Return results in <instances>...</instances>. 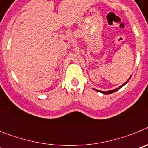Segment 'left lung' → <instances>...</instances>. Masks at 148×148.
Returning <instances> with one entry per match:
<instances>
[{
	"instance_id": "8db88e82",
	"label": "left lung",
	"mask_w": 148,
	"mask_h": 148,
	"mask_svg": "<svg viewBox=\"0 0 148 148\" xmlns=\"http://www.w3.org/2000/svg\"><path fill=\"white\" fill-rule=\"evenodd\" d=\"M130 78H131V77H130V78H129V79H128L127 81L126 82H125V84H122V85L121 86H120L119 87V88H117V89H115V90H110V91H101V90H95V89H94V90H96V91H98V92H101V93H104V94H110V93H113V92H116V91H117V90H119L120 88H121V87H122L123 86L125 85V84H126L127 83V82L129 80H130Z\"/></svg>"
}]
</instances>
